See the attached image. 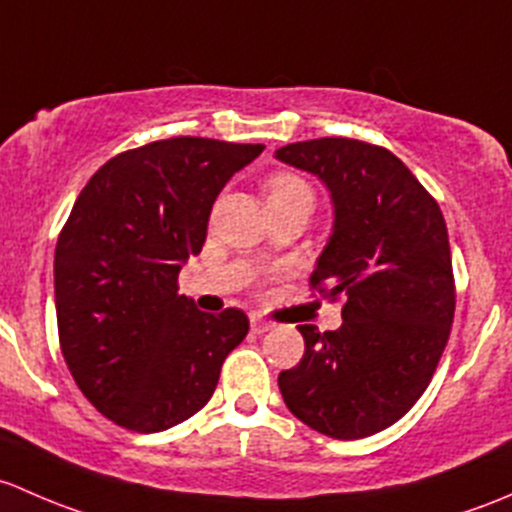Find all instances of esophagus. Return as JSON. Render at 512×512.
Segmentation results:
<instances>
[{"label": "esophagus", "instance_id": "34e87169", "mask_svg": "<svg viewBox=\"0 0 512 512\" xmlns=\"http://www.w3.org/2000/svg\"><path fill=\"white\" fill-rule=\"evenodd\" d=\"M271 328H273L271 320L261 318V315H251V333L263 335V333H268V330H271Z\"/></svg>", "mask_w": 512, "mask_h": 512}]
</instances>
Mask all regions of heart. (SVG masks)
<instances>
[{"label": "heart", "instance_id": "1", "mask_svg": "<svg viewBox=\"0 0 512 512\" xmlns=\"http://www.w3.org/2000/svg\"><path fill=\"white\" fill-rule=\"evenodd\" d=\"M288 197H313L310 187L295 175H276L266 182V199H288Z\"/></svg>", "mask_w": 512, "mask_h": 512}]
</instances>
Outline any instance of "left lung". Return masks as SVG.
<instances>
[{
  "label": "left lung",
  "mask_w": 512,
  "mask_h": 512,
  "mask_svg": "<svg viewBox=\"0 0 512 512\" xmlns=\"http://www.w3.org/2000/svg\"><path fill=\"white\" fill-rule=\"evenodd\" d=\"M276 160L328 187L333 234L310 276L342 295V325H298L305 355L278 374L283 402L330 439H365L424 394L449 342L453 293L444 214L389 150L350 138L293 142Z\"/></svg>",
  "instance_id": "obj_1"
}]
</instances>
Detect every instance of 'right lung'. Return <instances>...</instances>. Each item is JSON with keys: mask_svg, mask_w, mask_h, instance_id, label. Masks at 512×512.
Listing matches in <instances>:
<instances>
[{"mask_svg": "<svg viewBox=\"0 0 512 512\" xmlns=\"http://www.w3.org/2000/svg\"><path fill=\"white\" fill-rule=\"evenodd\" d=\"M263 152L209 138L150 142L113 157L78 194L54 256L63 360L100 414L155 434L197 414L249 318L177 293L224 184Z\"/></svg>", "mask_w": 512, "mask_h": 512, "instance_id": "add662e5", "label": "right lung"}]
</instances>
